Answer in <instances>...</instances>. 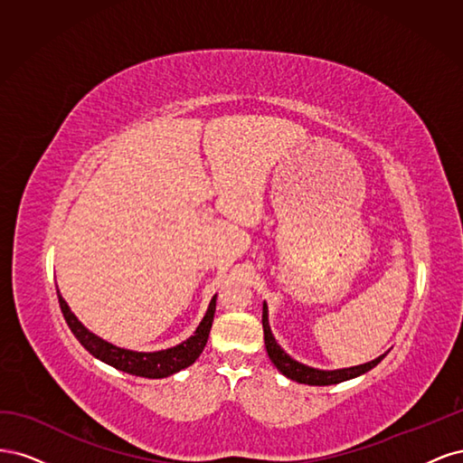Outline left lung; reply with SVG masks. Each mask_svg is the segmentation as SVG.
<instances>
[{"label": "left lung", "instance_id": "obj_1", "mask_svg": "<svg viewBox=\"0 0 463 463\" xmlns=\"http://www.w3.org/2000/svg\"><path fill=\"white\" fill-rule=\"evenodd\" d=\"M262 330H264V345H266V354H269L270 361L276 365V369L288 376L289 381H296L299 384H309V386H330V384H340L344 381H352L355 376H361L374 369L378 363H381L386 354L378 355L376 359L363 363V365L355 367H345V369H334V371H322L305 365V363H299L293 359L289 354H286L282 345H279L274 338V334L270 330V322H269V305L266 301L262 303Z\"/></svg>", "mask_w": 463, "mask_h": 463}]
</instances>
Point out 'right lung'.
Instances as JSON below:
<instances>
[{"label":"right lung","instance_id":"obj_1","mask_svg":"<svg viewBox=\"0 0 463 463\" xmlns=\"http://www.w3.org/2000/svg\"><path fill=\"white\" fill-rule=\"evenodd\" d=\"M58 298H60V307H61V313L65 317L67 326L71 328L75 338L80 342V345L85 347L90 355L104 361L106 365H111L118 371L129 373L135 376H145V378H165V376L179 373L181 369L193 365V363L197 361L199 355L203 354V349L208 342V334H210V328H213V320H214V313H216V296H214L213 299H210L206 315L203 317L201 325L197 326V330L193 332L191 338H187L185 342H181L174 347L160 349V352H135V349L109 344L104 338H100V335L90 332L73 315V311L69 309V305L61 298L60 289H58Z\"/></svg>","mask_w":463,"mask_h":463}]
</instances>
